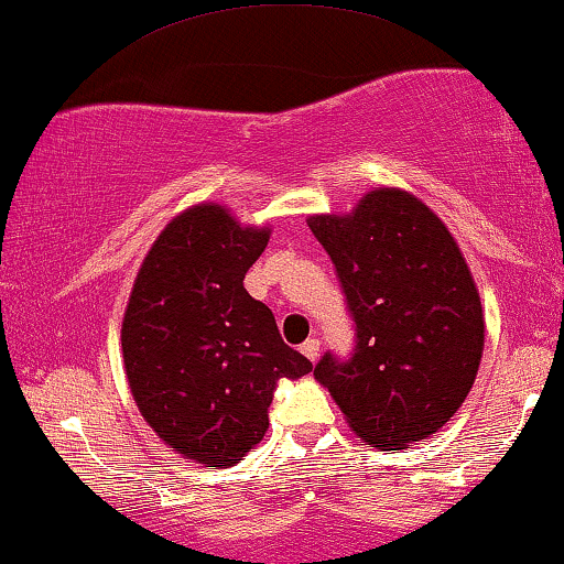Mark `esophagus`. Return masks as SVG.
Masks as SVG:
<instances>
[{
	"instance_id": "esophagus-1",
	"label": "esophagus",
	"mask_w": 564,
	"mask_h": 564,
	"mask_svg": "<svg viewBox=\"0 0 564 564\" xmlns=\"http://www.w3.org/2000/svg\"><path fill=\"white\" fill-rule=\"evenodd\" d=\"M300 350L310 358V361H317V356H321V340H317V338H307V340L300 346Z\"/></svg>"
}]
</instances>
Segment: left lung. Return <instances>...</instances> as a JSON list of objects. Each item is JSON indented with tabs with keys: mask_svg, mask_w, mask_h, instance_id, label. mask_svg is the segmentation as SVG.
I'll list each match as a JSON object with an SVG mask.
<instances>
[{
	"mask_svg": "<svg viewBox=\"0 0 564 564\" xmlns=\"http://www.w3.org/2000/svg\"><path fill=\"white\" fill-rule=\"evenodd\" d=\"M307 226L336 267L356 340L346 358L328 350L315 379L379 451L435 435L468 397L484 354V310L458 243L397 187Z\"/></svg>",
	"mask_w": 564,
	"mask_h": 564,
	"instance_id": "1",
	"label": "left lung"
}]
</instances>
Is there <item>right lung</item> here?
<instances>
[{"instance_id": "obj_1", "label": "right lung", "mask_w": 564, "mask_h": 564, "mask_svg": "<svg viewBox=\"0 0 564 564\" xmlns=\"http://www.w3.org/2000/svg\"><path fill=\"white\" fill-rule=\"evenodd\" d=\"M267 241V228L200 203L158 236L129 295L121 350L134 402L167 445L206 468L239 463L264 437L276 381L313 371L243 290Z\"/></svg>"}]
</instances>
